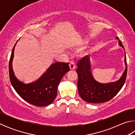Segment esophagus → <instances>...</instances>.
<instances>
[{"instance_id":"esophagus-1","label":"esophagus","mask_w":135,"mask_h":135,"mask_svg":"<svg viewBox=\"0 0 135 135\" xmlns=\"http://www.w3.org/2000/svg\"><path fill=\"white\" fill-rule=\"evenodd\" d=\"M70 68L71 70H74L76 68V64L73 61H70Z\"/></svg>"}]
</instances>
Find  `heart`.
<instances>
[{"label":"heart","mask_w":135,"mask_h":135,"mask_svg":"<svg viewBox=\"0 0 135 135\" xmlns=\"http://www.w3.org/2000/svg\"><path fill=\"white\" fill-rule=\"evenodd\" d=\"M86 42H85V43H86Z\"/></svg>","instance_id":"heart-1"}]
</instances>
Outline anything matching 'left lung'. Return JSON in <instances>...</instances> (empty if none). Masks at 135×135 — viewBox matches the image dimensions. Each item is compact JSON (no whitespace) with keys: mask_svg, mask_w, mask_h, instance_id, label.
I'll use <instances>...</instances> for the list:
<instances>
[{"mask_svg":"<svg viewBox=\"0 0 135 135\" xmlns=\"http://www.w3.org/2000/svg\"><path fill=\"white\" fill-rule=\"evenodd\" d=\"M117 39H118L116 37ZM118 45L124 49L122 42L118 40ZM126 68L121 78L115 82L100 83L96 81L91 73L89 56L83 57L77 63L76 71L78 74L77 87L79 95L84 101L89 103L98 104L107 102L117 94L124 85L127 76V62L124 56Z\"/></svg>","mask_w":135,"mask_h":135,"instance_id":"8db88e82","label":"left lung"}]
</instances>
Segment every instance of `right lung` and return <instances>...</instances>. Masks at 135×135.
I'll return each mask as SVG.
<instances>
[{
  "instance_id": "1",
  "label": "right lung",
  "mask_w": 135,
  "mask_h": 135,
  "mask_svg": "<svg viewBox=\"0 0 135 135\" xmlns=\"http://www.w3.org/2000/svg\"><path fill=\"white\" fill-rule=\"evenodd\" d=\"M17 43L12 49L9 64L11 84L18 94L28 103L38 107L49 105L55 99L61 80L70 70L69 64L61 62L54 63L37 80L25 84L17 79L12 68L13 54Z\"/></svg>"
}]
</instances>
